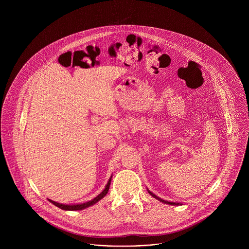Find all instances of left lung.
<instances>
[{
	"mask_svg": "<svg viewBox=\"0 0 249 249\" xmlns=\"http://www.w3.org/2000/svg\"><path fill=\"white\" fill-rule=\"evenodd\" d=\"M149 193H150V194H151L153 197H155L156 199H158V200H160V202H163V203H165V204H170V205H178V204H179V203H174V202H168V201H164V200H162V199L159 198L158 196H156L155 194H153L152 192H150V191H149Z\"/></svg>",
	"mask_w": 249,
	"mask_h": 249,
	"instance_id": "left-lung-1",
	"label": "left lung"
}]
</instances>
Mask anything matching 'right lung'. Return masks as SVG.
Instances as JSON below:
<instances>
[{
    "label": "right lung",
    "mask_w": 249,
    "mask_h": 249,
    "mask_svg": "<svg viewBox=\"0 0 249 249\" xmlns=\"http://www.w3.org/2000/svg\"><path fill=\"white\" fill-rule=\"evenodd\" d=\"M112 177V176H111ZM111 177L108 180V183L106 184L104 190L99 194L97 195L95 198H93L92 200L89 201V202H86V203H82V204H72V205H65V204H61V203H57L55 201H52V200H49L51 203H53L55 206L59 207L60 209L62 210H67V211H78V210H83L85 208H88L93 204H95L96 202H98L100 199H102L106 194H107L108 190H109V186H110V182H111Z\"/></svg>",
    "instance_id": "1"
}]
</instances>
